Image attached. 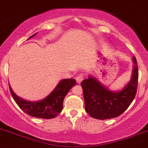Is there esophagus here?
I'll return each mask as SVG.
<instances>
[{"label": "esophagus", "mask_w": 148, "mask_h": 148, "mask_svg": "<svg viewBox=\"0 0 148 148\" xmlns=\"http://www.w3.org/2000/svg\"><path fill=\"white\" fill-rule=\"evenodd\" d=\"M76 81L78 83V84H81V82H82V81L84 80V75H81V74H80V75H78V76L76 77Z\"/></svg>", "instance_id": "34e87169"}]
</instances>
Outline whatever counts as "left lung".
I'll list each match as a JSON object with an SVG mask.
<instances>
[{
  "label": "left lung",
  "mask_w": 148,
  "mask_h": 148,
  "mask_svg": "<svg viewBox=\"0 0 148 148\" xmlns=\"http://www.w3.org/2000/svg\"><path fill=\"white\" fill-rule=\"evenodd\" d=\"M132 61V78L121 90L111 91L92 75L81 82L86 112L91 117L99 120L113 119L129 108L134 99L138 84V66L135 57Z\"/></svg>",
  "instance_id": "obj_1"
}]
</instances>
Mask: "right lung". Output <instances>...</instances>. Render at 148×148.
Here are the masks:
<instances>
[{"label": "right lung", "instance_id": "right-lung-1", "mask_svg": "<svg viewBox=\"0 0 148 148\" xmlns=\"http://www.w3.org/2000/svg\"><path fill=\"white\" fill-rule=\"evenodd\" d=\"M35 33L28 39L34 37ZM76 84L75 79H62L57 86L44 99L39 101H27L19 97L13 91L12 87L9 88L12 96L18 106L27 115L35 118L44 119H54L63 109V101L70 89Z\"/></svg>", "mask_w": 148, "mask_h": 148}]
</instances>
